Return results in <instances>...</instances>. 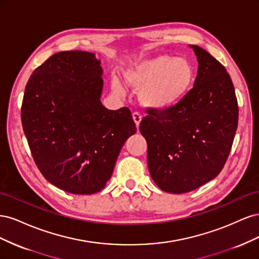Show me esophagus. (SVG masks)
Listing matches in <instances>:
<instances>
[{"label":"esophagus","instance_id":"1","mask_svg":"<svg viewBox=\"0 0 259 259\" xmlns=\"http://www.w3.org/2000/svg\"><path fill=\"white\" fill-rule=\"evenodd\" d=\"M133 120H134L136 126L138 127L140 122H142V115H140L138 112H134V113H133Z\"/></svg>","mask_w":259,"mask_h":259}]
</instances>
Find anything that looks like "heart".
Returning <instances> with one entry per match:
<instances>
[{
    "label": "heart",
    "mask_w": 259,
    "mask_h": 259,
    "mask_svg": "<svg viewBox=\"0 0 259 259\" xmlns=\"http://www.w3.org/2000/svg\"><path fill=\"white\" fill-rule=\"evenodd\" d=\"M124 75L133 89H139L140 103L163 110L177 105L189 93L195 71L189 59L162 54L139 61L128 68ZM112 84L116 88V80Z\"/></svg>",
    "instance_id": "heart-1"
}]
</instances>
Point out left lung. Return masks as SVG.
<instances>
[{"instance_id":"1","label":"left lung","mask_w":259,"mask_h":259,"mask_svg":"<svg viewBox=\"0 0 259 259\" xmlns=\"http://www.w3.org/2000/svg\"><path fill=\"white\" fill-rule=\"evenodd\" d=\"M193 89L174 107L148 110L139 131L148 145V167L160 189L186 193L214 179L228 159L239 108L226 68L197 45Z\"/></svg>"}]
</instances>
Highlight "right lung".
<instances>
[{"mask_svg": "<svg viewBox=\"0 0 259 259\" xmlns=\"http://www.w3.org/2000/svg\"><path fill=\"white\" fill-rule=\"evenodd\" d=\"M95 54H54L26 85L21 122L45 179L73 194L103 190L127 138L136 133L130 109L100 101L103 68Z\"/></svg>", "mask_w": 259, "mask_h": 259, "instance_id": "1", "label": "right lung"}]
</instances>
